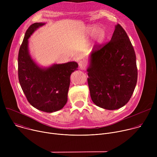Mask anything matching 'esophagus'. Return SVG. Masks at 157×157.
I'll return each mask as SVG.
<instances>
[{"mask_svg": "<svg viewBox=\"0 0 157 157\" xmlns=\"http://www.w3.org/2000/svg\"><path fill=\"white\" fill-rule=\"evenodd\" d=\"M79 68H80L81 69L83 70V69L85 68L86 64H85V63H84V61H80V62L79 63Z\"/></svg>", "mask_w": 157, "mask_h": 157, "instance_id": "1", "label": "esophagus"}]
</instances>
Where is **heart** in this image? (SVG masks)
Returning a JSON list of instances; mask_svg holds the SVG:
<instances>
[{
	"label": "heart",
	"instance_id": "1",
	"mask_svg": "<svg viewBox=\"0 0 157 157\" xmlns=\"http://www.w3.org/2000/svg\"><path fill=\"white\" fill-rule=\"evenodd\" d=\"M96 27V25H95L87 26L86 29V33L89 35L93 34V38L95 41L98 44H100L102 43L106 38L107 30L104 27L102 26L97 28Z\"/></svg>",
	"mask_w": 157,
	"mask_h": 157
}]
</instances>
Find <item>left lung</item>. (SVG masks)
I'll return each instance as SVG.
<instances>
[{"label":"left lung","mask_w":157,"mask_h":157,"mask_svg":"<svg viewBox=\"0 0 157 157\" xmlns=\"http://www.w3.org/2000/svg\"><path fill=\"white\" fill-rule=\"evenodd\" d=\"M87 82L93 102L108 110L130 100L137 81L136 56L127 33L119 24L110 41L96 44L89 56Z\"/></svg>","instance_id":"8db88e82"}]
</instances>
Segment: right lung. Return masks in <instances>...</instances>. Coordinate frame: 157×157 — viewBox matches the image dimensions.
I'll return each instance as SVG.
<instances>
[{
  "label": "right lung",
  "instance_id": "obj_1",
  "mask_svg": "<svg viewBox=\"0 0 157 157\" xmlns=\"http://www.w3.org/2000/svg\"><path fill=\"white\" fill-rule=\"evenodd\" d=\"M44 23H35L25 32L18 56V76L21 87L29 102L46 113L61 109L68 101L70 76L78 64L71 61L41 68L32 59L28 39Z\"/></svg>",
  "mask_w": 157,
  "mask_h": 157
}]
</instances>
